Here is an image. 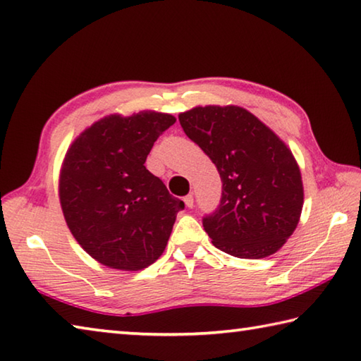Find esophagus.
I'll return each mask as SVG.
<instances>
[{
	"instance_id": "1",
	"label": "esophagus",
	"mask_w": 361,
	"mask_h": 361,
	"mask_svg": "<svg viewBox=\"0 0 361 361\" xmlns=\"http://www.w3.org/2000/svg\"><path fill=\"white\" fill-rule=\"evenodd\" d=\"M183 200H185V203H186V207H188V208H192V207H194V197H192L191 194L186 195V197L183 199Z\"/></svg>"
}]
</instances>
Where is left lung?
<instances>
[{"mask_svg": "<svg viewBox=\"0 0 361 361\" xmlns=\"http://www.w3.org/2000/svg\"><path fill=\"white\" fill-rule=\"evenodd\" d=\"M178 120L222 181L218 209L203 218L213 245L240 259L279 251L303 209V181L290 148L238 106L194 107Z\"/></svg>", "mask_w": 361, "mask_h": 361, "instance_id": "8db88e82", "label": "left lung"}]
</instances>
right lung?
Masks as SVG:
<instances>
[{
  "instance_id": "obj_1",
  "label": "right lung",
  "mask_w": 361,
  "mask_h": 361,
  "mask_svg": "<svg viewBox=\"0 0 361 361\" xmlns=\"http://www.w3.org/2000/svg\"><path fill=\"white\" fill-rule=\"evenodd\" d=\"M175 121L153 110L104 116L64 156L58 185L64 219L77 243L99 264L139 271L166 249L185 203L148 172L145 161Z\"/></svg>"
}]
</instances>
